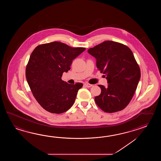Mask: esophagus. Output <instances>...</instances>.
Segmentation results:
<instances>
[{"instance_id":"34e87169","label":"esophagus","mask_w":161,"mask_h":161,"mask_svg":"<svg viewBox=\"0 0 161 161\" xmlns=\"http://www.w3.org/2000/svg\"><path fill=\"white\" fill-rule=\"evenodd\" d=\"M84 85H85L86 87H91L92 86H93L92 85V84H90V83H85Z\"/></svg>"}]
</instances>
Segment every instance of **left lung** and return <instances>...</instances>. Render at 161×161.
I'll use <instances>...</instances> for the list:
<instances>
[{
  "mask_svg": "<svg viewBox=\"0 0 161 161\" xmlns=\"http://www.w3.org/2000/svg\"><path fill=\"white\" fill-rule=\"evenodd\" d=\"M97 67L106 76L108 85H98L101 93L95 102L106 113L124 109L130 103L140 78V69L132 51L125 45L105 41L90 48Z\"/></svg>",
  "mask_w": 161,
  "mask_h": 161,
  "instance_id": "8db88e82",
  "label": "left lung"
}]
</instances>
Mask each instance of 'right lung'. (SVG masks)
I'll return each mask as SVG.
<instances>
[{
  "mask_svg": "<svg viewBox=\"0 0 161 161\" xmlns=\"http://www.w3.org/2000/svg\"><path fill=\"white\" fill-rule=\"evenodd\" d=\"M85 49L54 41L39 45L32 52L26 67V78L34 98L47 111L60 114L73 105L83 84L70 85L62 76L71 69L72 60Z\"/></svg>",
  "mask_w": 161,
  "mask_h": 161,
  "instance_id": "obj_1",
  "label": "right lung"
}]
</instances>
